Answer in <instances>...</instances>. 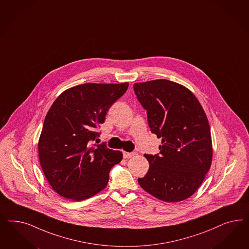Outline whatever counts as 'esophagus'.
Returning a JSON list of instances; mask_svg holds the SVG:
<instances>
[{
    "mask_svg": "<svg viewBox=\"0 0 249 249\" xmlns=\"http://www.w3.org/2000/svg\"><path fill=\"white\" fill-rule=\"evenodd\" d=\"M135 155L134 152H127V151H124L123 152V157L125 159H129L131 157H133Z\"/></svg>",
    "mask_w": 249,
    "mask_h": 249,
    "instance_id": "obj_1",
    "label": "esophagus"
}]
</instances>
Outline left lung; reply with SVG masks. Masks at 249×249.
<instances>
[{"mask_svg":"<svg viewBox=\"0 0 249 249\" xmlns=\"http://www.w3.org/2000/svg\"><path fill=\"white\" fill-rule=\"evenodd\" d=\"M133 88L151 132L161 138L160 153L144 155L150 167L138 181L159 200L183 201L201 186L211 167V130L204 108L192 91L167 79Z\"/></svg>","mask_w":249,"mask_h":249,"instance_id":"obj_1","label":"left lung"}]
</instances>
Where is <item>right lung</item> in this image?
Here are the masks:
<instances>
[{
	"label": "right lung",
	"instance_id": "1",
	"mask_svg": "<svg viewBox=\"0 0 249 249\" xmlns=\"http://www.w3.org/2000/svg\"><path fill=\"white\" fill-rule=\"evenodd\" d=\"M128 87V82L83 84L53 101L39 138L38 155L46 180L59 196L82 201L106 188L122 152L91 142L99 135L96 128L104 123L107 110Z\"/></svg>",
	"mask_w": 249,
	"mask_h": 249
}]
</instances>
